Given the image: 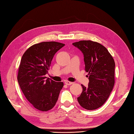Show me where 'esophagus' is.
I'll return each mask as SVG.
<instances>
[{
  "instance_id": "obj_1",
  "label": "esophagus",
  "mask_w": 134,
  "mask_h": 134,
  "mask_svg": "<svg viewBox=\"0 0 134 134\" xmlns=\"http://www.w3.org/2000/svg\"><path fill=\"white\" fill-rule=\"evenodd\" d=\"M64 83L66 85H72L73 83L72 82H69V81H65Z\"/></svg>"
}]
</instances>
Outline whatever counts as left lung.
Listing matches in <instances>:
<instances>
[{"instance_id": "obj_1", "label": "left lung", "mask_w": 134, "mask_h": 134, "mask_svg": "<svg viewBox=\"0 0 134 134\" xmlns=\"http://www.w3.org/2000/svg\"><path fill=\"white\" fill-rule=\"evenodd\" d=\"M83 53L85 70L88 72L89 83L77 98L81 106L87 110L101 107L110 96L115 84L114 59L103 45L91 40L74 42Z\"/></svg>"}]
</instances>
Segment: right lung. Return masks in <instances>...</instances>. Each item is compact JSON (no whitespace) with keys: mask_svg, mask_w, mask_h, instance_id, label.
<instances>
[{"mask_svg":"<svg viewBox=\"0 0 134 134\" xmlns=\"http://www.w3.org/2000/svg\"><path fill=\"white\" fill-rule=\"evenodd\" d=\"M65 44L55 41L42 42L29 47L22 57L18 82L25 97L34 108L46 112L55 106L63 82H56L45 75L55 54Z\"/></svg>","mask_w":134,"mask_h":134,"instance_id":"add662e5","label":"right lung"}]
</instances>
